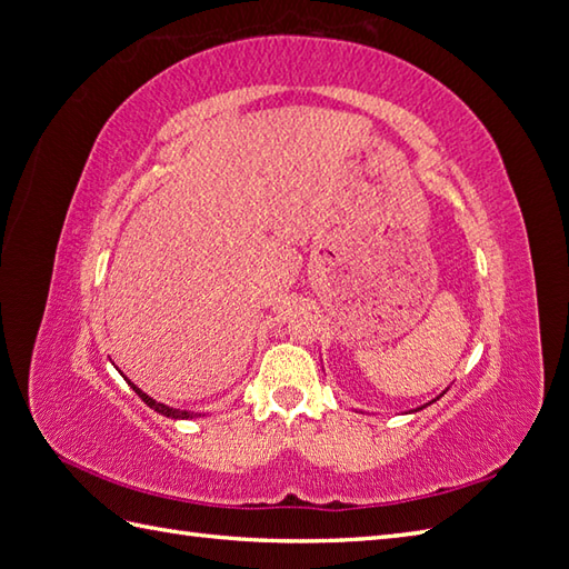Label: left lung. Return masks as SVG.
Returning <instances> with one entry per match:
<instances>
[{"label":"left lung","instance_id":"8db88e82","mask_svg":"<svg viewBox=\"0 0 569 569\" xmlns=\"http://www.w3.org/2000/svg\"><path fill=\"white\" fill-rule=\"evenodd\" d=\"M443 392H446V390H443ZM443 392L439 395V398H443ZM439 398H436V400H439ZM436 400H431V402H436ZM431 402H429V405H431ZM419 409H421V407H419Z\"/></svg>","mask_w":569,"mask_h":569}]
</instances>
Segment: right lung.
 Returning <instances> with one entry per match:
<instances>
[{
  "label": "right lung",
  "mask_w": 569,
  "mask_h": 569,
  "mask_svg": "<svg viewBox=\"0 0 569 569\" xmlns=\"http://www.w3.org/2000/svg\"><path fill=\"white\" fill-rule=\"evenodd\" d=\"M128 386L133 388L136 392H138V398L148 405L150 409H154V412H160V415H164V417H171V419H191V417H198V415H193V412H189V409H174V407H167V405H162V402H157V400H152L148 392H142L138 386H133V382L128 380Z\"/></svg>",
  "instance_id": "obj_1"
}]
</instances>
